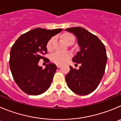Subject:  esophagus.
I'll list each match as a JSON object with an SVG mask.
<instances>
[{"instance_id": "obj_1", "label": "esophagus", "mask_w": 121, "mask_h": 121, "mask_svg": "<svg viewBox=\"0 0 121 121\" xmlns=\"http://www.w3.org/2000/svg\"><path fill=\"white\" fill-rule=\"evenodd\" d=\"M57 67H58V68H60V67L61 66L60 64H57Z\"/></svg>"}]
</instances>
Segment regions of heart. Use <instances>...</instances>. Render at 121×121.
<instances>
[{
	"mask_svg": "<svg viewBox=\"0 0 121 121\" xmlns=\"http://www.w3.org/2000/svg\"><path fill=\"white\" fill-rule=\"evenodd\" d=\"M61 38L66 43L67 45H72L74 42L75 38L74 36L72 33L66 32L64 33L62 35ZM55 38L52 37L47 42L46 48L48 51L51 52L54 49V43L55 42ZM71 57V55L69 52L61 53V52H55L51 56V60L54 63H56L57 64H63L66 63L70 59Z\"/></svg>",
	"mask_w": 121,
	"mask_h": 121,
	"instance_id": "1",
	"label": "heart"
}]
</instances>
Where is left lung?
Instances as JSON below:
<instances>
[{
    "label": "left lung",
    "mask_w": 121,
    "mask_h": 121,
    "mask_svg": "<svg viewBox=\"0 0 121 121\" xmlns=\"http://www.w3.org/2000/svg\"><path fill=\"white\" fill-rule=\"evenodd\" d=\"M66 30L76 36L80 51L72 61L81 64L78 70L70 66L66 83L74 93L89 94L97 88L104 73L108 60L106 48L97 36L83 28L71 27Z\"/></svg>",
    "instance_id": "1"
}]
</instances>
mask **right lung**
<instances>
[{
	"label": "right lung",
	"mask_w": 121,
	"mask_h": 121,
	"mask_svg": "<svg viewBox=\"0 0 121 121\" xmlns=\"http://www.w3.org/2000/svg\"><path fill=\"white\" fill-rule=\"evenodd\" d=\"M63 30L36 28L21 35L11 48L9 65L15 82L25 93L38 95L47 91L51 85L57 70L55 64L49 63L45 68L38 65L39 60H49L43 57L47 53V42Z\"/></svg>",
	"instance_id": "add662e5"
}]
</instances>
